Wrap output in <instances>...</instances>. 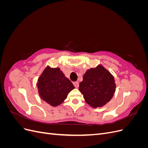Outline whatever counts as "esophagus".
<instances>
[{"label":"esophagus","mask_w":148,"mask_h":148,"mask_svg":"<svg viewBox=\"0 0 148 148\" xmlns=\"http://www.w3.org/2000/svg\"><path fill=\"white\" fill-rule=\"evenodd\" d=\"M73 85H74L75 88H78L79 83H78V82H73Z\"/></svg>","instance_id":"esophagus-1"}]
</instances>
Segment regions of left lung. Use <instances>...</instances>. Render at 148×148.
Here are the masks:
<instances>
[{
  "instance_id": "left-lung-1",
  "label": "left lung",
  "mask_w": 148,
  "mask_h": 148,
  "mask_svg": "<svg viewBox=\"0 0 148 148\" xmlns=\"http://www.w3.org/2000/svg\"><path fill=\"white\" fill-rule=\"evenodd\" d=\"M114 78L102 66L88 70L79 85L84 99L92 107H101L110 101L115 91Z\"/></svg>"
}]
</instances>
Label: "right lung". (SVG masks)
<instances>
[{
    "label": "right lung",
    "instance_id": "1",
    "mask_svg": "<svg viewBox=\"0 0 148 148\" xmlns=\"http://www.w3.org/2000/svg\"><path fill=\"white\" fill-rule=\"evenodd\" d=\"M37 86L41 99L52 106L60 105L69 92L75 88L59 68L51 69L49 66L38 78Z\"/></svg>",
    "mask_w": 148,
    "mask_h": 148
}]
</instances>
